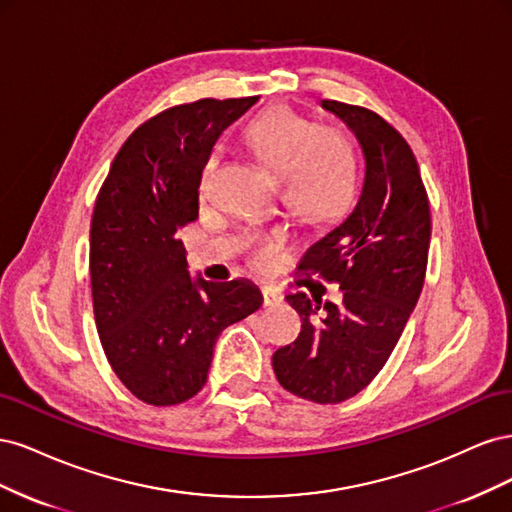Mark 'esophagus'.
Wrapping results in <instances>:
<instances>
[{"instance_id":"34e87169","label":"esophagus","mask_w":512,"mask_h":512,"mask_svg":"<svg viewBox=\"0 0 512 512\" xmlns=\"http://www.w3.org/2000/svg\"><path fill=\"white\" fill-rule=\"evenodd\" d=\"M262 301H265V305H277V303H282V294L271 286H265L262 288Z\"/></svg>"}]
</instances>
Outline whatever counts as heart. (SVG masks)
Listing matches in <instances>:
<instances>
[{
    "label": "heart",
    "instance_id": "b5f03b06",
    "mask_svg": "<svg viewBox=\"0 0 512 512\" xmlns=\"http://www.w3.org/2000/svg\"><path fill=\"white\" fill-rule=\"evenodd\" d=\"M247 145L275 173L284 175L288 203L314 218H329L342 211L356 190V160L346 138L318 130L314 121L294 113L288 106H273L258 115L245 132ZM215 166L209 153L200 173V190ZM258 265H271L280 250L277 235H254L247 239Z\"/></svg>",
    "mask_w": 512,
    "mask_h": 512
}]
</instances>
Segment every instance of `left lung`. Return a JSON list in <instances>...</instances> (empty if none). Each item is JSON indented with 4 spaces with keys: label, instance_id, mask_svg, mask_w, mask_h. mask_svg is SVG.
Returning a JSON list of instances; mask_svg holds the SVG:
<instances>
[{
    "label": "left lung",
    "instance_id": "8db88e82",
    "mask_svg": "<svg viewBox=\"0 0 512 512\" xmlns=\"http://www.w3.org/2000/svg\"><path fill=\"white\" fill-rule=\"evenodd\" d=\"M322 108L354 134L365 177L354 207L309 245L301 267L337 282L344 303L288 294L303 324L273 354V371L292 395L339 404L378 376L404 333L425 282L431 213L404 136L367 108L335 100Z\"/></svg>",
    "mask_w": 512,
    "mask_h": 512
}]
</instances>
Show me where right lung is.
Segmentation results:
<instances>
[{
  "label": "right lung",
  "instance_id": "obj_1",
  "mask_svg": "<svg viewBox=\"0 0 512 512\" xmlns=\"http://www.w3.org/2000/svg\"><path fill=\"white\" fill-rule=\"evenodd\" d=\"M258 98H205L136 128L96 198L89 235L94 314L108 363L145 404L175 406L207 382L220 333L254 314L247 280L192 277L179 228L198 218L203 162Z\"/></svg>",
  "mask_w": 512,
  "mask_h": 512
}]
</instances>
